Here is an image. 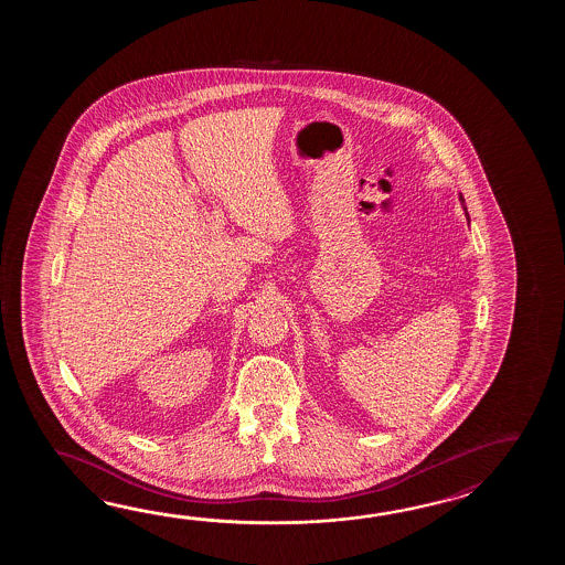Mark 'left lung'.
<instances>
[{
    "instance_id": "obj_1",
    "label": "left lung",
    "mask_w": 565,
    "mask_h": 565,
    "mask_svg": "<svg viewBox=\"0 0 565 565\" xmlns=\"http://www.w3.org/2000/svg\"><path fill=\"white\" fill-rule=\"evenodd\" d=\"M458 200H460V204H462V210H465V216H467V220H469V222H470L469 212H467V205H465V198H462V195H460V198H458Z\"/></svg>"
}]
</instances>
